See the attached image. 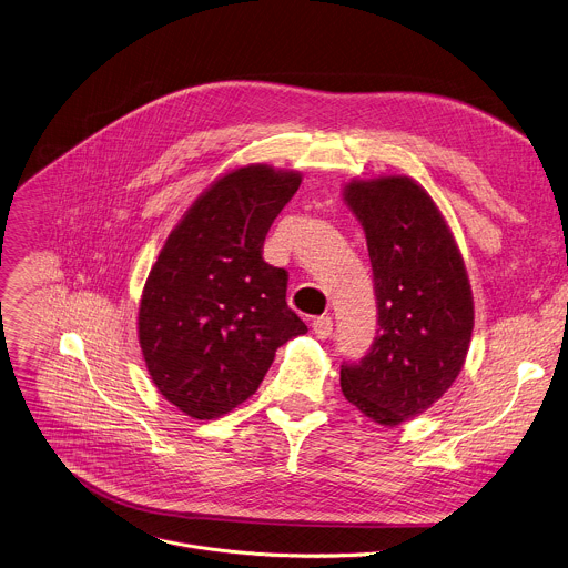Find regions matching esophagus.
Here are the masks:
<instances>
[{
    "label": "esophagus",
    "mask_w": 568,
    "mask_h": 568,
    "mask_svg": "<svg viewBox=\"0 0 568 568\" xmlns=\"http://www.w3.org/2000/svg\"><path fill=\"white\" fill-rule=\"evenodd\" d=\"M332 327H334V323H332L329 316H318V318H313V323H311L313 334H316L321 341L332 336Z\"/></svg>",
    "instance_id": "34e87169"
}]
</instances>
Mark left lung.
<instances>
[{
  "instance_id": "1",
  "label": "left lung",
  "mask_w": 568,
  "mask_h": 568,
  "mask_svg": "<svg viewBox=\"0 0 568 568\" xmlns=\"http://www.w3.org/2000/svg\"><path fill=\"white\" fill-rule=\"evenodd\" d=\"M345 201L365 230L376 295V336L343 361L349 404L397 426L443 397L465 363L474 300L456 241L430 196L406 175L349 182Z\"/></svg>"
}]
</instances>
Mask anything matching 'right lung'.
<instances>
[{"instance_id":"1","label":"right lung","mask_w":568,"mask_h":568,"mask_svg":"<svg viewBox=\"0 0 568 568\" xmlns=\"http://www.w3.org/2000/svg\"><path fill=\"white\" fill-rule=\"evenodd\" d=\"M302 178L241 166L169 234L144 286L140 345L158 390L214 419L255 395L280 345L306 332L286 304L288 273L264 262L266 234Z\"/></svg>"}]
</instances>
